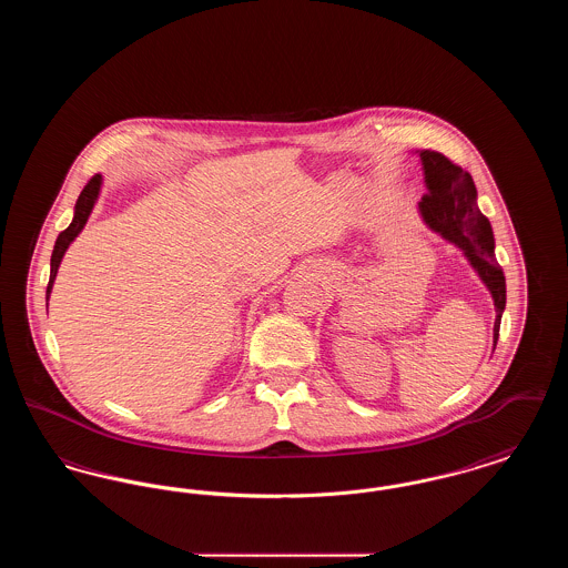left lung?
Segmentation results:
<instances>
[{
  "label": "left lung",
  "mask_w": 568,
  "mask_h": 568,
  "mask_svg": "<svg viewBox=\"0 0 568 568\" xmlns=\"http://www.w3.org/2000/svg\"><path fill=\"white\" fill-rule=\"evenodd\" d=\"M422 158L428 193L419 202L424 221L445 241L464 251L470 266L486 283L494 306V347L498 343L500 320L507 304L505 274L494 257V232L487 216L477 206V187L473 176L436 151H417Z\"/></svg>",
  "instance_id": "8db88e82"
}]
</instances>
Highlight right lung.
Here are the masks:
<instances>
[{
    "mask_svg": "<svg viewBox=\"0 0 568 568\" xmlns=\"http://www.w3.org/2000/svg\"><path fill=\"white\" fill-rule=\"evenodd\" d=\"M100 187H102V176L95 174V176L84 185V190L81 191V195H79V200H77L72 223L57 236L53 255H51V278H49V287H47V306H49V296H51V290H53L54 276H57V271H59V264H61V260H63L68 246L81 234L87 219H89L93 206H95V200H98V195H100Z\"/></svg>",
    "mask_w": 568,
    "mask_h": 568,
    "instance_id": "1",
    "label": "right lung"
}]
</instances>
